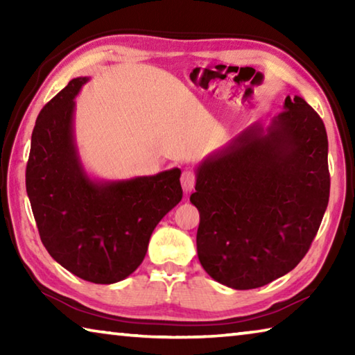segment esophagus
Returning a JSON list of instances; mask_svg holds the SVG:
<instances>
[{"instance_id": "esophagus-1", "label": "esophagus", "mask_w": 355, "mask_h": 355, "mask_svg": "<svg viewBox=\"0 0 355 355\" xmlns=\"http://www.w3.org/2000/svg\"><path fill=\"white\" fill-rule=\"evenodd\" d=\"M194 184H196L194 172L184 171L182 173V188H183V191L186 192V194H188V192H191L192 189H194Z\"/></svg>"}]
</instances>
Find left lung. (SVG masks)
<instances>
[{
    "label": "left lung",
    "mask_w": 355,
    "mask_h": 355,
    "mask_svg": "<svg viewBox=\"0 0 355 355\" xmlns=\"http://www.w3.org/2000/svg\"><path fill=\"white\" fill-rule=\"evenodd\" d=\"M327 133L302 97L252 123L196 167L197 255L233 290L271 284L307 254L329 203Z\"/></svg>",
    "instance_id": "1"
}]
</instances>
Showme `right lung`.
<instances>
[{"instance_id": "add662e5", "label": "right lung", "mask_w": 355, "mask_h": 355, "mask_svg": "<svg viewBox=\"0 0 355 355\" xmlns=\"http://www.w3.org/2000/svg\"><path fill=\"white\" fill-rule=\"evenodd\" d=\"M73 78L40 111L31 136L26 192L45 249L92 284L127 279L142 263L159 220L182 200V171L123 180L89 175L75 137Z\"/></svg>"}]
</instances>
